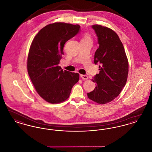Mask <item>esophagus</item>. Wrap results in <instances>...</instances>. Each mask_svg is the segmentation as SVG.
I'll use <instances>...</instances> for the list:
<instances>
[{"instance_id":"1","label":"esophagus","mask_w":152,"mask_h":152,"mask_svg":"<svg viewBox=\"0 0 152 152\" xmlns=\"http://www.w3.org/2000/svg\"><path fill=\"white\" fill-rule=\"evenodd\" d=\"M80 77L83 80H88V77L87 75H80Z\"/></svg>"}]
</instances>
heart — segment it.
<instances>
[{"label": "heart", "mask_w": 152, "mask_h": 152, "mask_svg": "<svg viewBox=\"0 0 152 152\" xmlns=\"http://www.w3.org/2000/svg\"><path fill=\"white\" fill-rule=\"evenodd\" d=\"M81 40H91V36L88 34H85L83 36Z\"/></svg>", "instance_id": "1"}]
</instances>
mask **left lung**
<instances>
[{
	"label": "left lung",
	"mask_w": 152,
	"mask_h": 152,
	"mask_svg": "<svg viewBox=\"0 0 152 152\" xmlns=\"http://www.w3.org/2000/svg\"><path fill=\"white\" fill-rule=\"evenodd\" d=\"M92 28L98 37L99 47L94 53V63H100V72L92 80L96 83L88 97L99 104L113 100L125 87L129 72V64L121 41L109 28L95 24Z\"/></svg>",
	"instance_id": "obj_1"
}]
</instances>
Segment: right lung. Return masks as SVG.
Wrapping results in <instances>:
<instances>
[{
    "instance_id": "1",
    "label": "right lung",
    "mask_w": 152,
    "mask_h": 152,
    "mask_svg": "<svg viewBox=\"0 0 152 152\" xmlns=\"http://www.w3.org/2000/svg\"><path fill=\"white\" fill-rule=\"evenodd\" d=\"M79 24L56 22L45 26L34 38L27 58V71L37 93L45 101L58 104L68 99L79 74L58 64L64 44L79 31Z\"/></svg>"
}]
</instances>
